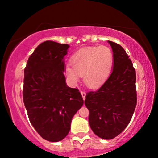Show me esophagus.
Segmentation results:
<instances>
[{
    "label": "esophagus",
    "mask_w": 158,
    "mask_h": 158,
    "mask_svg": "<svg viewBox=\"0 0 158 158\" xmlns=\"http://www.w3.org/2000/svg\"><path fill=\"white\" fill-rule=\"evenodd\" d=\"M80 91H81V94L82 95V96H83V100H85V92L84 91V90H80Z\"/></svg>",
    "instance_id": "34e87169"
}]
</instances>
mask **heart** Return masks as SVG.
Returning <instances> with one entry per match:
<instances>
[{"label": "heart", "instance_id": "b5f03b06", "mask_svg": "<svg viewBox=\"0 0 158 158\" xmlns=\"http://www.w3.org/2000/svg\"><path fill=\"white\" fill-rule=\"evenodd\" d=\"M72 66H66L65 73L73 84L83 76L88 87L96 88L106 81L114 62L113 52L107 46L84 47L73 54L70 60Z\"/></svg>", "mask_w": 158, "mask_h": 158}]
</instances>
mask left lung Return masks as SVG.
<instances>
[{
  "label": "left lung",
  "instance_id": "obj_1",
  "mask_svg": "<svg viewBox=\"0 0 158 158\" xmlns=\"http://www.w3.org/2000/svg\"><path fill=\"white\" fill-rule=\"evenodd\" d=\"M114 55L112 73L101 88L86 94L88 122L98 137L111 139L122 133L130 122L137 105L136 72L123 47L108 41Z\"/></svg>",
  "mask_w": 158,
  "mask_h": 158
}]
</instances>
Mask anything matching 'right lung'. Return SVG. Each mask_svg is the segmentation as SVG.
<instances>
[{
    "instance_id": "add662e5",
    "label": "right lung",
    "mask_w": 158,
    "mask_h": 158,
    "mask_svg": "<svg viewBox=\"0 0 158 158\" xmlns=\"http://www.w3.org/2000/svg\"><path fill=\"white\" fill-rule=\"evenodd\" d=\"M69 47L53 41L41 43L24 69L23 99L28 116L39 135L49 142L68 135L73 116L83 104L79 90L65 83L63 58Z\"/></svg>"
}]
</instances>
